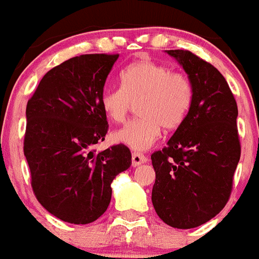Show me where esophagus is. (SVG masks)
I'll return each instance as SVG.
<instances>
[{
	"label": "esophagus",
	"mask_w": 259,
	"mask_h": 259,
	"mask_svg": "<svg viewBox=\"0 0 259 259\" xmlns=\"http://www.w3.org/2000/svg\"><path fill=\"white\" fill-rule=\"evenodd\" d=\"M147 162V157L140 152H133L132 153V166H140L141 163Z\"/></svg>",
	"instance_id": "1"
}]
</instances>
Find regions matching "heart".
<instances>
[{"instance_id":"1","label":"heart","mask_w":259,"mask_h":259,"mask_svg":"<svg viewBox=\"0 0 259 259\" xmlns=\"http://www.w3.org/2000/svg\"><path fill=\"white\" fill-rule=\"evenodd\" d=\"M122 87H107L101 106L111 121L126 119L132 102L141 117L113 133L114 142L136 151L150 148L160 138L161 126L176 130L190 112L194 87L183 73L148 58L140 59L121 71Z\"/></svg>"}]
</instances>
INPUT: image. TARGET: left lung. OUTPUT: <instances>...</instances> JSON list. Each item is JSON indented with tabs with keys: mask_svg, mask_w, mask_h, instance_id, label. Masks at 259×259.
Here are the masks:
<instances>
[{
	"mask_svg": "<svg viewBox=\"0 0 259 259\" xmlns=\"http://www.w3.org/2000/svg\"><path fill=\"white\" fill-rule=\"evenodd\" d=\"M194 87L193 106L167 146L151 155L152 204L167 225L190 229L209 222L229 200L240 158L238 107L224 76L188 50H166Z\"/></svg>",
	"mask_w": 259,
	"mask_h": 259,
	"instance_id": "1",
	"label": "left lung"
}]
</instances>
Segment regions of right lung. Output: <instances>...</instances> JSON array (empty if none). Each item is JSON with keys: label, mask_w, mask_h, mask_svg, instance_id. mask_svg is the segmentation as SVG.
Instances as JSON below:
<instances>
[{"label": "right lung", "mask_w": 259, "mask_h": 259, "mask_svg": "<svg viewBox=\"0 0 259 259\" xmlns=\"http://www.w3.org/2000/svg\"><path fill=\"white\" fill-rule=\"evenodd\" d=\"M118 54H85L42 76L26 106L24 153L35 196L64 222L88 224L111 203L113 179L130 167L127 146L96 152L108 131L101 96Z\"/></svg>", "instance_id": "obj_1"}]
</instances>
